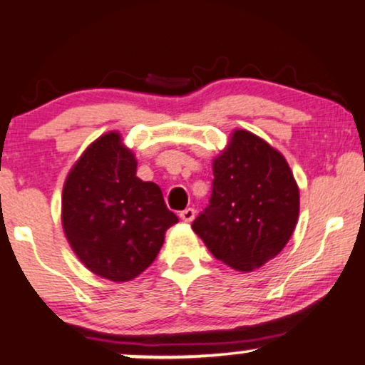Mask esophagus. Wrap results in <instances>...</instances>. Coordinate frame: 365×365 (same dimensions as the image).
Segmentation results:
<instances>
[{
	"label": "esophagus",
	"mask_w": 365,
	"mask_h": 365,
	"mask_svg": "<svg viewBox=\"0 0 365 365\" xmlns=\"http://www.w3.org/2000/svg\"><path fill=\"white\" fill-rule=\"evenodd\" d=\"M193 217H195V209H192V207H188V209L180 212V219L185 220V222H192Z\"/></svg>",
	"instance_id": "obj_1"
}]
</instances>
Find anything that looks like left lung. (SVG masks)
I'll use <instances>...</instances> for the list:
<instances>
[{
    "label": "left lung",
    "instance_id": "left-lung-1",
    "mask_svg": "<svg viewBox=\"0 0 365 365\" xmlns=\"http://www.w3.org/2000/svg\"><path fill=\"white\" fill-rule=\"evenodd\" d=\"M212 170L209 207L192 229L214 257L249 273L288 244L298 222V185L284 156L246 129L232 133Z\"/></svg>",
    "mask_w": 365,
    "mask_h": 365
}]
</instances>
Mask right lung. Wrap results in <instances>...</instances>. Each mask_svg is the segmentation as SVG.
I'll list each match as a JSON object with an SVG mask.
<instances>
[{"instance_id":"right-lung-1","label":"right lung","mask_w":365,"mask_h":365,"mask_svg":"<svg viewBox=\"0 0 365 365\" xmlns=\"http://www.w3.org/2000/svg\"><path fill=\"white\" fill-rule=\"evenodd\" d=\"M136 158L119 133L98 138L67 175L62 225L87 269L110 281H129L155 261L178 217L153 182L136 177Z\"/></svg>"}]
</instances>
